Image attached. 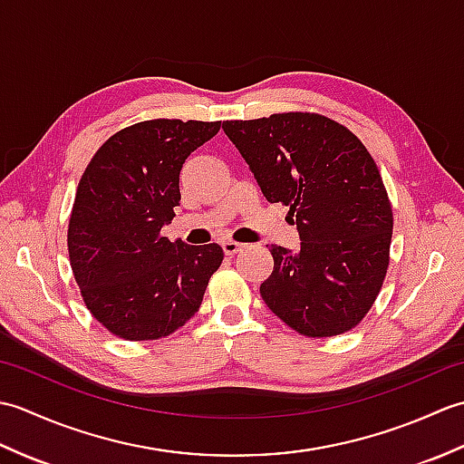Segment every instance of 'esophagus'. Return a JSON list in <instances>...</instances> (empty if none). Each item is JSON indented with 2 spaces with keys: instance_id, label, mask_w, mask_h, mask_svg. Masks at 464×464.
<instances>
[{
  "instance_id": "esophagus-1",
  "label": "esophagus",
  "mask_w": 464,
  "mask_h": 464,
  "mask_svg": "<svg viewBox=\"0 0 464 464\" xmlns=\"http://www.w3.org/2000/svg\"><path fill=\"white\" fill-rule=\"evenodd\" d=\"M221 247H223V253H225V255H237L239 251H243V249H245V245L229 239V241H223V243H221Z\"/></svg>"
}]
</instances>
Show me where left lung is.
Wrapping results in <instances>:
<instances>
[{"label":"left lung","mask_w":464,"mask_h":464,"mask_svg":"<svg viewBox=\"0 0 464 464\" xmlns=\"http://www.w3.org/2000/svg\"><path fill=\"white\" fill-rule=\"evenodd\" d=\"M269 203L289 207L299 251L271 245L261 297L304 337L353 329L389 267L392 211L371 153L347 127L317 113L223 121Z\"/></svg>","instance_id":"1"}]
</instances>
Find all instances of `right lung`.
<instances>
[{
    "mask_svg": "<svg viewBox=\"0 0 464 464\" xmlns=\"http://www.w3.org/2000/svg\"><path fill=\"white\" fill-rule=\"evenodd\" d=\"M221 121L153 120L117 131L77 185L67 231L69 261L83 301L107 331L153 341L199 311L223 249L161 237L179 205L187 157Z\"/></svg>",
    "mask_w": 464,
    "mask_h": 464,
    "instance_id": "obj_1",
    "label": "right lung"
}]
</instances>
